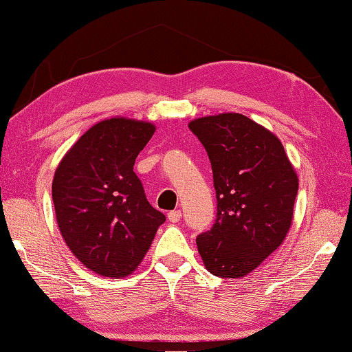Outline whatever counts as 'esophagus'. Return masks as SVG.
Listing matches in <instances>:
<instances>
[{"mask_svg":"<svg viewBox=\"0 0 352 352\" xmlns=\"http://www.w3.org/2000/svg\"><path fill=\"white\" fill-rule=\"evenodd\" d=\"M168 219H169V222H172V223L180 222V219H182V211H178V210H175V211H170V212L168 214Z\"/></svg>","mask_w":352,"mask_h":352,"instance_id":"esophagus-1","label":"esophagus"}]
</instances>
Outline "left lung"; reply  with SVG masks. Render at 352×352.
Returning <instances> with one entry per match:
<instances>
[{"instance_id": "1", "label": "left lung", "mask_w": 352, "mask_h": 352, "mask_svg": "<svg viewBox=\"0 0 352 352\" xmlns=\"http://www.w3.org/2000/svg\"><path fill=\"white\" fill-rule=\"evenodd\" d=\"M210 157L217 216L197 236L208 272L241 278L264 262L287 236L298 177L275 135L241 113L189 122Z\"/></svg>"}]
</instances>
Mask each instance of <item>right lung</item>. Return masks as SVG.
I'll list each match as a JSON object with an SVG mask.
<instances>
[{
    "instance_id": "obj_1",
    "label": "right lung",
    "mask_w": 352,
    "mask_h": 352,
    "mask_svg": "<svg viewBox=\"0 0 352 352\" xmlns=\"http://www.w3.org/2000/svg\"><path fill=\"white\" fill-rule=\"evenodd\" d=\"M153 133L151 122L105 119L74 142L56 169L52 201L58 230L76 258L100 276L133 273L166 220L148 204L133 172Z\"/></svg>"
}]
</instances>
